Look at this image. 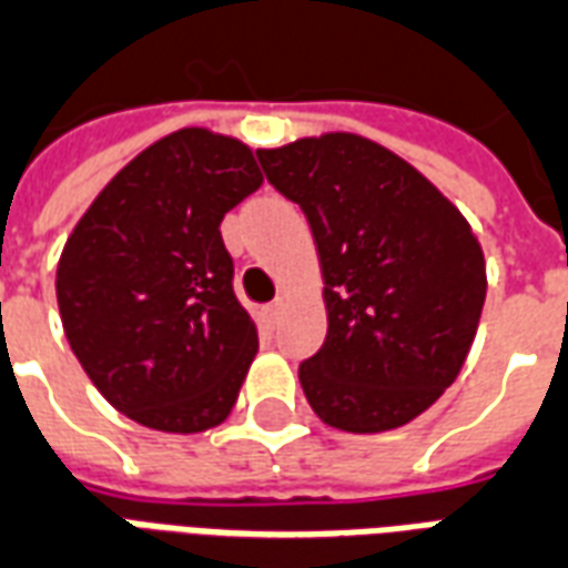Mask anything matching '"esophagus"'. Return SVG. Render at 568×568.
I'll list each match as a JSON object with an SVG mask.
<instances>
[{
    "label": "esophagus",
    "mask_w": 568,
    "mask_h": 568,
    "mask_svg": "<svg viewBox=\"0 0 568 568\" xmlns=\"http://www.w3.org/2000/svg\"><path fill=\"white\" fill-rule=\"evenodd\" d=\"M283 310H285L283 301H273V304H267V307H264V320H267V325H271V328H276V325H280V320H283Z\"/></svg>",
    "instance_id": "esophagus-1"
}]
</instances>
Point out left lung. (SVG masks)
Masks as SVG:
<instances>
[{
    "label": "left lung",
    "mask_w": 568,
    "mask_h": 568,
    "mask_svg": "<svg viewBox=\"0 0 568 568\" xmlns=\"http://www.w3.org/2000/svg\"><path fill=\"white\" fill-rule=\"evenodd\" d=\"M258 158L320 252L328 334L297 368L310 407L358 435L417 419L463 371L480 322L487 264L471 224L405 158L356 133Z\"/></svg>",
    "instance_id": "1"
}]
</instances>
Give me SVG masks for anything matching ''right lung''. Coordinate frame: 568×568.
Segmentation results:
<instances>
[{"instance_id": "right-lung-1", "label": "right lung", "mask_w": 568, "mask_h": 568, "mask_svg": "<svg viewBox=\"0 0 568 568\" xmlns=\"http://www.w3.org/2000/svg\"><path fill=\"white\" fill-rule=\"evenodd\" d=\"M261 182L248 145L182 128L140 151L69 234L63 332L105 402L140 426L194 435L236 405L258 332L219 224Z\"/></svg>"}]
</instances>
